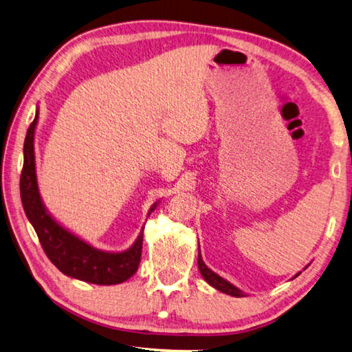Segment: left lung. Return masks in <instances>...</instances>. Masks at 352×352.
Wrapping results in <instances>:
<instances>
[{
  "label": "left lung",
  "instance_id": "8db88e82",
  "mask_svg": "<svg viewBox=\"0 0 352 352\" xmlns=\"http://www.w3.org/2000/svg\"><path fill=\"white\" fill-rule=\"evenodd\" d=\"M197 261H198V270H200L201 277H203L204 280H206V282H208L210 286L215 287L217 291H220V292H223V294H228V296H232V297H246V292H243V291L240 289V287L232 285L231 282H228L226 278L220 277L219 274H215L212 270H209V267L206 266V263H204L203 258H201L200 246H198V258H197ZM306 267H308V266H306ZM300 274H302V272L296 274V276H294V277L300 276Z\"/></svg>",
  "mask_w": 352,
  "mask_h": 352
}]
</instances>
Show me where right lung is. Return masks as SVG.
Segmentation results:
<instances>
[{"instance_id":"add662e5","label":"right lung","mask_w":352,"mask_h":352,"mask_svg":"<svg viewBox=\"0 0 352 352\" xmlns=\"http://www.w3.org/2000/svg\"><path fill=\"white\" fill-rule=\"evenodd\" d=\"M40 109L36 107L35 118L29 126L24 140V164L20 178V194L25 217L34 226L44 252L49 260L67 277L94 285H118L129 280L137 272L142 258L143 231L124 251H103L92 246L78 235L69 231L44 204L38 189L35 163V129ZM158 201L152 204L148 217L154 212Z\"/></svg>"}]
</instances>
